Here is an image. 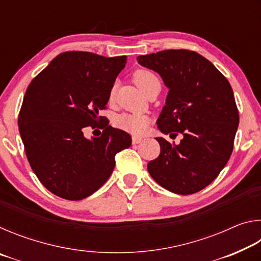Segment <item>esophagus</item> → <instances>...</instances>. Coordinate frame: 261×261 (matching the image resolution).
Listing matches in <instances>:
<instances>
[{
  "label": "esophagus",
  "instance_id": "1",
  "mask_svg": "<svg viewBox=\"0 0 261 261\" xmlns=\"http://www.w3.org/2000/svg\"><path fill=\"white\" fill-rule=\"evenodd\" d=\"M141 141H143V138H141V137H132V144H139V143H141Z\"/></svg>",
  "mask_w": 261,
  "mask_h": 261
}]
</instances>
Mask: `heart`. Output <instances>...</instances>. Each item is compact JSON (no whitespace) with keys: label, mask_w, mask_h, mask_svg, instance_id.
Returning a JSON list of instances; mask_svg holds the SVG:
<instances>
[{"label":"heart","mask_w":261,"mask_h":261,"mask_svg":"<svg viewBox=\"0 0 261 261\" xmlns=\"http://www.w3.org/2000/svg\"><path fill=\"white\" fill-rule=\"evenodd\" d=\"M134 81L136 85L138 86L144 93H146V91L154 84L160 83L159 78L154 74L152 71L148 70H137L134 74ZM116 94V85H113L109 91V100L112 101L115 98ZM116 125L120 127L121 130H124L129 132L131 135H143L147 129L148 125V118L145 115L140 114H122L117 117Z\"/></svg>","instance_id":"heart-1"}]
</instances>
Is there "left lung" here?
Here are the masks:
<instances>
[{
	"label": "left lung",
	"instance_id": "8db88e82",
	"mask_svg": "<svg viewBox=\"0 0 261 261\" xmlns=\"http://www.w3.org/2000/svg\"><path fill=\"white\" fill-rule=\"evenodd\" d=\"M137 61L160 74L169 88L156 122L159 130L170 137L177 132L183 136L178 145L155 138L161 151L148 162V173L170 192L200 191L218 177L233 148L240 116L230 84L192 50H162Z\"/></svg>",
	"mask_w": 261,
	"mask_h": 261
}]
</instances>
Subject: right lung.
<instances>
[{
	"label": "right lung",
	"instance_id": "obj_1",
	"mask_svg": "<svg viewBox=\"0 0 261 261\" xmlns=\"http://www.w3.org/2000/svg\"><path fill=\"white\" fill-rule=\"evenodd\" d=\"M126 56L88 51L57 55L26 90L18 116L30 166L43 187L63 199L82 200L107 182L115 155L130 147L125 131L108 125L87 139L86 126L102 122L109 91Z\"/></svg>",
	"mask_w": 261,
	"mask_h": 261
}]
</instances>
